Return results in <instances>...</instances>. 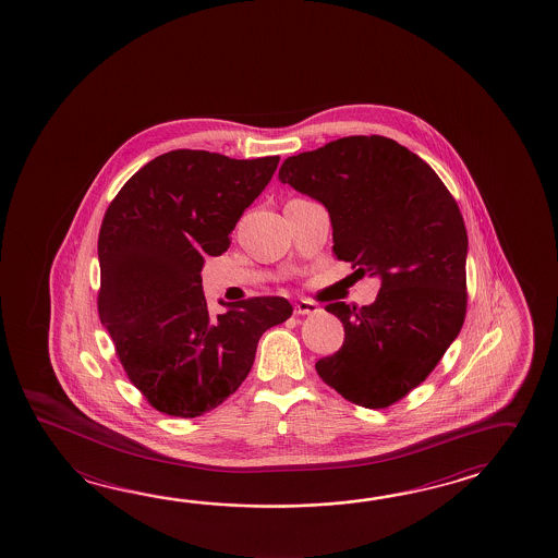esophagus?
<instances>
[{
    "label": "esophagus",
    "instance_id": "obj_1",
    "mask_svg": "<svg viewBox=\"0 0 558 558\" xmlns=\"http://www.w3.org/2000/svg\"><path fill=\"white\" fill-rule=\"evenodd\" d=\"M318 311L320 308L313 301H305V299L295 301V315H313V313H318Z\"/></svg>",
    "mask_w": 558,
    "mask_h": 558
}]
</instances>
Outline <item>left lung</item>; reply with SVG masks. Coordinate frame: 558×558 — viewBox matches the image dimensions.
Masks as SVG:
<instances>
[{"mask_svg": "<svg viewBox=\"0 0 558 558\" xmlns=\"http://www.w3.org/2000/svg\"><path fill=\"white\" fill-rule=\"evenodd\" d=\"M279 180L327 208L337 259L380 279L372 305L325 306L344 342L315 364L318 376L352 404L398 402L465 320L468 231L456 199L420 156L376 134L289 156Z\"/></svg>", "mask_w": 558, "mask_h": 558, "instance_id": "obj_1", "label": "left lung"}]
</instances>
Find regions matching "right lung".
Masks as SVG:
<instances>
[{"instance_id": "1", "label": "right lung", "mask_w": 558, "mask_h": 558, "mask_svg": "<svg viewBox=\"0 0 558 558\" xmlns=\"http://www.w3.org/2000/svg\"><path fill=\"white\" fill-rule=\"evenodd\" d=\"M279 156L235 160L172 150L143 166L110 202L99 233L100 323L122 368L162 414L197 417L240 388L267 328L291 317L283 296L223 303L209 315L206 257L230 247L241 214Z\"/></svg>"}]
</instances>
